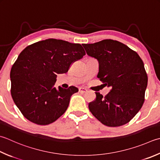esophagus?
I'll return each instance as SVG.
<instances>
[{
    "label": "esophagus",
    "mask_w": 160,
    "mask_h": 160,
    "mask_svg": "<svg viewBox=\"0 0 160 160\" xmlns=\"http://www.w3.org/2000/svg\"><path fill=\"white\" fill-rule=\"evenodd\" d=\"M79 92L80 93H86L87 92V89L86 88H83V87H80L79 89Z\"/></svg>",
    "instance_id": "obj_1"
}]
</instances>
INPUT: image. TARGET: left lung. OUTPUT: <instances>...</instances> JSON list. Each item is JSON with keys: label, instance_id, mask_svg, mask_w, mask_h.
<instances>
[{"label": "left lung", "instance_id": "8db88e82", "mask_svg": "<svg viewBox=\"0 0 160 160\" xmlns=\"http://www.w3.org/2000/svg\"><path fill=\"white\" fill-rule=\"evenodd\" d=\"M82 46L87 54L98 62L97 78L105 86L112 87L104 97L96 92V99L89 103L90 112L107 126L128 123L144 102L148 76L142 59L135 51L116 40Z\"/></svg>", "mask_w": 160, "mask_h": 160}]
</instances>
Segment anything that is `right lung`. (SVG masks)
<instances>
[{"mask_svg": "<svg viewBox=\"0 0 160 160\" xmlns=\"http://www.w3.org/2000/svg\"><path fill=\"white\" fill-rule=\"evenodd\" d=\"M84 55L80 43L55 39L34 43L20 53L10 72L11 94L28 120L44 126L64 113L78 89H56L57 74L67 73L71 64Z\"/></svg>", "mask_w": 160, "mask_h": 160, "instance_id": "add662e5", "label": "right lung"}]
</instances>
